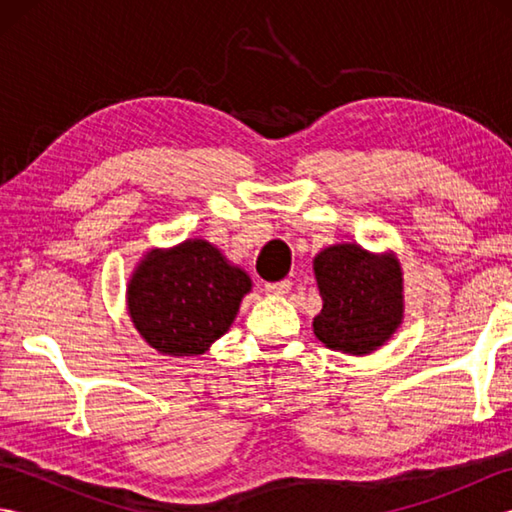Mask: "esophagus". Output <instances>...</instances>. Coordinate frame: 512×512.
Returning a JSON list of instances; mask_svg holds the SVG:
<instances>
[{"label": "esophagus", "instance_id": "esophagus-1", "mask_svg": "<svg viewBox=\"0 0 512 512\" xmlns=\"http://www.w3.org/2000/svg\"><path fill=\"white\" fill-rule=\"evenodd\" d=\"M290 288H292V281H288V279L273 281V284H266V286H264V290L268 292V295H275V297H284V295H288Z\"/></svg>", "mask_w": 512, "mask_h": 512}]
</instances>
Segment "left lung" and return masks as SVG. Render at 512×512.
<instances>
[{
  "label": "left lung",
  "instance_id": "1",
  "mask_svg": "<svg viewBox=\"0 0 512 512\" xmlns=\"http://www.w3.org/2000/svg\"><path fill=\"white\" fill-rule=\"evenodd\" d=\"M323 299L312 328L317 339L345 354H369L402 323V270L398 259L358 244H336L314 257Z\"/></svg>",
  "mask_w": 512,
  "mask_h": 512
}]
</instances>
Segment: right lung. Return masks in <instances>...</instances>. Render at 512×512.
<instances>
[{
	"instance_id": "right-lung-1",
	"label": "right lung",
	"mask_w": 512,
	"mask_h": 512,
	"mask_svg": "<svg viewBox=\"0 0 512 512\" xmlns=\"http://www.w3.org/2000/svg\"><path fill=\"white\" fill-rule=\"evenodd\" d=\"M250 277L206 239L149 250L127 286L138 334L165 356H195L228 332Z\"/></svg>"
}]
</instances>
